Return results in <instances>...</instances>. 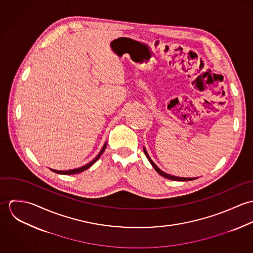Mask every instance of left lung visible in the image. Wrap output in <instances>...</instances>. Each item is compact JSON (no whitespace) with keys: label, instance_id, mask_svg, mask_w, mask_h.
<instances>
[{"label":"left lung","instance_id":"obj_1","mask_svg":"<svg viewBox=\"0 0 253 253\" xmlns=\"http://www.w3.org/2000/svg\"><path fill=\"white\" fill-rule=\"evenodd\" d=\"M144 153L145 155H146V157L148 158V160H149V162L151 163V165L153 166V168L156 169V171L159 173V174H161L162 176H164V177H166V178H168V179H170V180H176V181H190V180H194V179H196V178H184V177H177V176H172V175H170V174H168V173H166V172H164V171H162L155 164H154V162L150 159V157H149V155L147 154V152H146V150L144 149Z\"/></svg>","mask_w":253,"mask_h":253}]
</instances>
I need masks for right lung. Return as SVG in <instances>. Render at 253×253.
Returning a JSON list of instances; mask_svg holds the SVG:
<instances>
[{
    "instance_id": "1",
    "label": "right lung",
    "mask_w": 253,
    "mask_h": 253,
    "mask_svg": "<svg viewBox=\"0 0 253 253\" xmlns=\"http://www.w3.org/2000/svg\"><path fill=\"white\" fill-rule=\"evenodd\" d=\"M106 145L107 143H105L104 146H103V148H102V150L100 151V153L98 154V156L92 161V162H90L89 164H87V165H85V166H84V167H82V168H79V169H70V170H66V171H59V170H55V169H51L53 172H55V173H59V174H76V173H80V172H82V171H84V170H85V169H87L88 168H90L98 159H99V157L101 156V154L104 152V150L106 149Z\"/></svg>"
}]
</instances>
